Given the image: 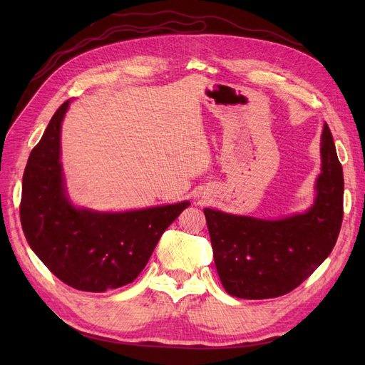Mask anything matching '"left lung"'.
<instances>
[{
    "mask_svg": "<svg viewBox=\"0 0 365 365\" xmlns=\"http://www.w3.org/2000/svg\"><path fill=\"white\" fill-rule=\"evenodd\" d=\"M315 190L306 213L277 220L204 208L216 269L230 295L263 300L288 294L332 252L344 213V178L327 125Z\"/></svg>",
    "mask_w": 365,
    "mask_h": 365,
    "instance_id": "1",
    "label": "left lung"
}]
</instances>
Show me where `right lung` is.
Masks as SVG:
<instances>
[{"label":"right lung","mask_w":365,"mask_h":365,"mask_svg":"<svg viewBox=\"0 0 365 365\" xmlns=\"http://www.w3.org/2000/svg\"><path fill=\"white\" fill-rule=\"evenodd\" d=\"M68 105L54 113L29 157L21 225L30 248L59 280L79 291L105 292L138 277L165 228L190 202L123 213L74 207L61 163V125Z\"/></svg>","instance_id":"right-lung-1"}]
</instances>
